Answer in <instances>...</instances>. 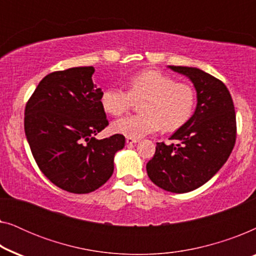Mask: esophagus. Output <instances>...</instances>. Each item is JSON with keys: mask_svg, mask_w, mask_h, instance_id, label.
<instances>
[{"mask_svg": "<svg viewBox=\"0 0 256 256\" xmlns=\"http://www.w3.org/2000/svg\"><path fill=\"white\" fill-rule=\"evenodd\" d=\"M126 142H127L128 144H132V143H138V138H126Z\"/></svg>", "mask_w": 256, "mask_h": 256, "instance_id": "1", "label": "esophagus"}]
</instances>
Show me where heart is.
<instances>
[{"label": "heart", "mask_w": 256, "mask_h": 256, "mask_svg": "<svg viewBox=\"0 0 256 256\" xmlns=\"http://www.w3.org/2000/svg\"><path fill=\"white\" fill-rule=\"evenodd\" d=\"M128 90L112 86L101 93L100 102L106 113L118 116L130 108L132 100H141V114L127 115L112 124L116 134L141 138L163 127L174 132L188 122L194 112L196 94L186 82L157 70H146L132 74Z\"/></svg>", "instance_id": "1"}]
</instances>
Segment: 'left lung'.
Wrapping results in <instances>:
<instances>
[{
    "mask_svg": "<svg viewBox=\"0 0 256 256\" xmlns=\"http://www.w3.org/2000/svg\"><path fill=\"white\" fill-rule=\"evenodd\" d=\"M188 76L197 92V106L185 124L171 135L180 143H157L146 163L154 184L174 194L194 191L226 163L236 138V110L225 84L197 68L169 66Z\"/></svg>",
    "mask_w": 256,
    "mask_h": 256,
    "instance_id": "8db88e82",
    "label": "left lung"
}]
</instances>
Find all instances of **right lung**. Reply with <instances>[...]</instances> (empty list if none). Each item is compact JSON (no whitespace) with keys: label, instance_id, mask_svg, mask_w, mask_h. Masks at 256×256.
<instances>
[{"label":"right lung","instance_id":"obj_1","mask_svg":"<svg viewBox=\"0 0 256 256\" xmlns=\"http://www.w3.org/2000/svg\"><path fill=\"white\" fill-rule=\"evenodd\" d=\"M94 68H72L42 79L28 101L24 130L38 168L54 185L90 194L110 180L124 136L96 140L108 126Z\"/></svg>","mask_w":256,"mask_h":256}]
</instances>
